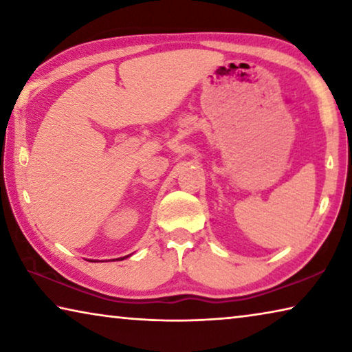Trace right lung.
Segmentation results:
<instances>
[{
	"label": "right lung",
	"instance_id": "1",
	"mask_svg": "<svg viewBox=\"0 0 352 352\" xmlns=\"http://www.w3.org/2000/svg\"><path fill=\"white\" fill-rule=\"evenodd\" d=\"M124 258H127V256H124ZM124 258H121V259H124Z\"/></svg>",
	"mask_w": 352,
	"mask_h": 352
}]
</instances>
